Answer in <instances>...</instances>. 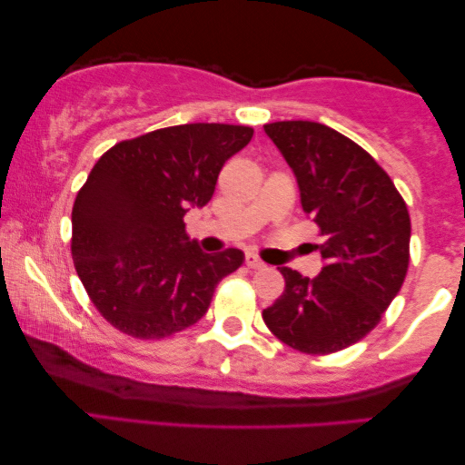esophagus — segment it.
<instances>
[{"instance_id":"1","label":"esophagus","mask_w":465,"mask_h":465,"mask_svg":"<svg viewBox=\"0 0 465 465\" xmlns=\"http://www.w3.org/2000/svg\"><path fill=\"white\" fill-rule=\"evenodd\" d=\"M245 266H247V269H262L264 262L256 256V253H247Z\"/></svg>"}]
</instances>
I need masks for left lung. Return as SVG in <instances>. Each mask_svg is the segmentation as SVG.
I'll return each mask as SVG.
<instances>
[{
	"label": "left lung",
	"instance_id": "obj_1",
	"mask_svg": "<svg viewBox=\"0 0 465 465\" xmlns=\"http://www.w3.org/2000/svg\"><path fill=\"white\" fill-rule=\"evenodd\" d=\"M294 171L307 218L320 228L323 266L313 279L282 266L283 294L262 311L279 341L309 355L364 339L402 288L411 215L385 169L339 131L311 120L264 124Z\"/></svg>",
	"mask_w": 465,
	"mask_h": 465
}]
</instances>
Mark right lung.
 I'll return each mask as SVG.
<instances>
[{
    "label": "right lung",
    "instance_id": "right-lung-1",
    "mask_svg": "<svg viewBox=\"0 0 465 465\" xmlns=\"http://www.w3.org/2000/svg\"><path fill=\"white\" fill-rule=\"evenodd\" d=\"M252 126H167L112 145L72 209V258L105 322L135 339H164L207 313L218 285L243 264L228 247L203 253L183 215L212 201L220 169Z\"/></svg>",
    "mask_w": 465,
    "mask_h": 465
}]
</instances>
